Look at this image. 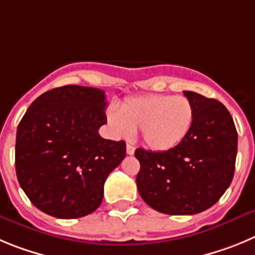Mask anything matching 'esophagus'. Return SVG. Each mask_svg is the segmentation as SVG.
Masks as SVG:
<instances>
[{"instance_id":"obj_1","label":"esophagus","mask_w":255,"mask_h":255,"mask_svg":"<svg viewBox=\"0 0 255 255\" xmlns=\"http://www.w3.org/2000/svg\"><path fill=\"white\" fill-rule=\"evenodd\" d=\"M127 153L128 155H133V153H134V146H133V144H127Z\"/></svg>"}]
</instances>
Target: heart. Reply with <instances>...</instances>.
<instances>
[{
	"label": "heart",
	"instance_id": "heart-1",
	"mask_svg": "<svg viewBox=\"0 0 255 255\" xmlns=\"http://www.w3.org/2000/svg\"><path fill=\"white\" fill-rule=\"evenodd\" d=\"M108 122L119 137L141 130L144 144L157 152L173 150L189 134L194 109L185 96L146 94L130 96L119 112H108Z\"/></svg>",
	"mask_w": 255,
	"mask_h": 255
}]
</instances>
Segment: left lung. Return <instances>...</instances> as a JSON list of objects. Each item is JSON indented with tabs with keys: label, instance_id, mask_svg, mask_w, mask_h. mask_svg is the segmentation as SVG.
I'll use <instances>...</instances> for the list:
<instances>
[{
	"label": "left lung",
	"instance_id": "1",
	"mask_svg": "<svg viewBox=\"0 0 255 255\" xmlns=\"http://www.w3.org/2000/svg\"><path fill=\"white\" fill-rule=\"evenodd\" d=\"M194 109L189 134L173 150L137 148L141 164L139 196L166 215H194L212 207L226 192L235 171L238 132L222 103L184 91Z\"/></svg>",
	"mask_w": 255,
	"mask_h": 255
}]
</instances>
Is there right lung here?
Returning <instances> with one entry per match:
<instances>
[{
    "mask_svg": "<svg viewBox=\"0 0 255 255\" xmlns=\"http://www.w3.org/2000/svg\"><path fill=\"white\" fill-rule=\"evenodd\" d=\"M108 103L100 89L67 85L36 98L16 132L15 166L30 202L57 219L94 212L126 142L103 138Z\"/></svg>",
    "mask_w": 255,
    "mask_h": 255,
    "instance_id": "right-lung-1",
    "label": "right lung"
}]
</instances>
